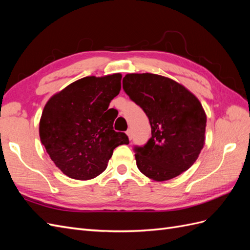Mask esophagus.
Here are the masks:
<instances>
[{"label": "esophagus", "mask_w": 250, "mask_h": 250, "mask_svg": "<svg viewBox=\"0 0 250 250\" xmlns=\"http://www.w3.org/2000/svg\"><path fill=\"white\" fill-rule=\"evenodd\" d=\"M126 134L128 135V138H129V140L132 139V130H131V129H128V130L126 131Z\"/></svg>", "instance_id": "esophagus-1"}]
</instances>
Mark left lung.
I'll return each mask as SVG.
<instances>
[{
	"instance_id": "1",
	"label": "left lung",
	"mask_w": 250,
	"mask_h": 250,
	"mask_svg": "<svg viewBox=\"0 0 250 250\" xmlns=\"http://www.w3.org/2000/svg\"><path fill=\"white\" fill-rule=\"evenodd\" d=\"M123 89L145 111L151 138L134 147L139 170L155 181L178 176L196 162L204 145L207 116L190 90L170 78L127 74Z\"/></svg>"
}]
</instances>
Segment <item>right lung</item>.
<instances>
[{
    "label": "right lung",
    "mask_w": 250,
    "mask_h": 250,
    "mask_svg": "<svg viewBox=\"0 0 250 250\" xmlns=\"http://www.w3.org/2000/svg\"><path fill=\"white\" fill-rule=\"evenodd\" d=\"M121 79L119 73L84 77L52 96L44 105L41 141L66 176L95 178L106 169L113 149L129 144L124 132L113 130L115 120L106 115L110 101L121 90Z\"/></svg>",
    "instance_id": "1"
}]
</instances>
